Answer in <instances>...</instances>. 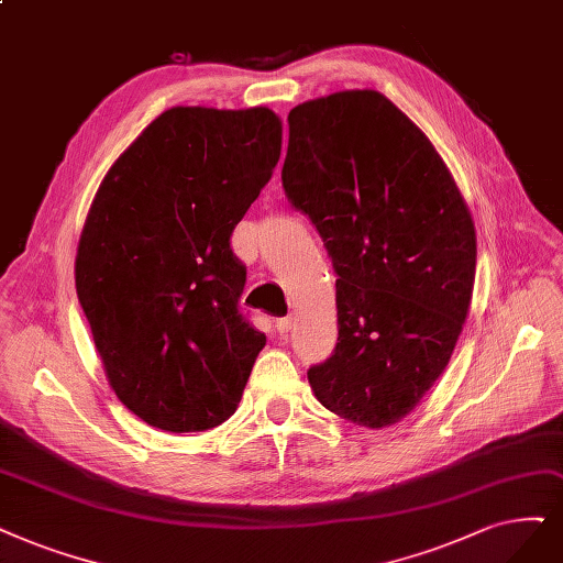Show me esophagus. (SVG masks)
<instances>
[{"mask_svg":"<svg viewBox=\"0 0 563 563\" xmlns=\"http://www.w3.org/2000/svg\"><path fill=\"white\" fill-rule=\"evenodd\" d=\"M292 327H295V320H292V318H280V320H276V329H278L280 336H285L287 331L292 329Z\"/></svg>","mask_w":563,"mask_h":563,"instance_id":"obj_1","label":"esophagus"}]
</instances>
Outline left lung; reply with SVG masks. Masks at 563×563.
Returning a JSON list of instances; mask_svg holds the SVG:
<instances>
[{"mask_svg":"<svg viewBox=\"0 0 563 563\" xmlns=\"http://www.w3.org/2000/svg\"><path fill=\"white\" fill-rule=\"evenodd\" d=\"M283 187L336 271L339 343L308 368L339 418L401 422L445 371L468 316L475 224L448 164L378 90H343L287 115Z\"/></svg>","mask_w":563,"mask_h":563,"instance_id":"1","label":"left lung"}]
</instances>
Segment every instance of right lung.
Returning a JSON list of instances; mask_svg holds the SVG:
<instances>
[{"mask_svg":"<svg viewBox=\"0 0 563 563\" xmlns=\"http://www.w3.org/2000/svg\"><path fill=\"white\" fill-rule=\"evenodd\" d=\"M266 109L174 107L103 176L76 250V295L115 397L162 431L234 415L266 345L239 313L229 236L280 159Z\"/></svg>","mask_w":563,"mask_h":563,"instance_id":"add662e5","label":"right lung"}]
</instances>
